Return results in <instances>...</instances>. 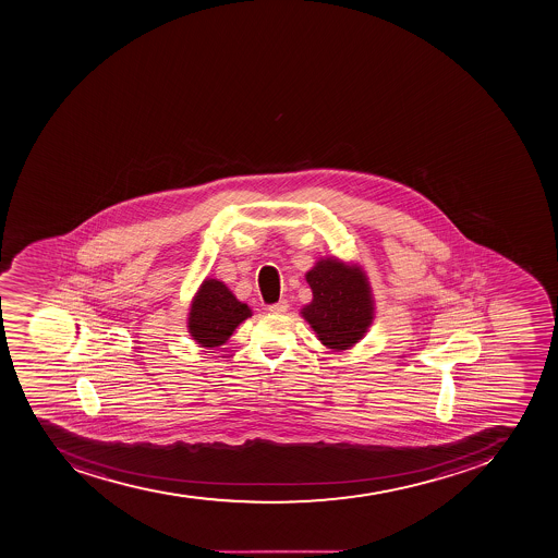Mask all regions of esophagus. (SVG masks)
<instances>
[{"mask_svg": "<svg viewBox=\"0 0 558 558\" xmlns=\"http://www.w3.org/2000/svg\"><path fill=\"white\" fill-rule=\"evenodd\" d=\"M267 311L271 312V314H286V312L289 311V301L280 300L278 303H275V305H269Z\"/></svg>", "mask_w": 558, "mask_h": 558, "instance_id": "obj_1", "label": "esophagus"}]
</instances>
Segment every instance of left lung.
<instances>
[{
	"mask_svg": "<svg viewBox=\"0 0 558 558\" xmlns=\"http://www.w3.org/2000/svg\"><path fill=\"white\" fill-rule=\"evenodd\" d=\"M312 301L301 308L326 348L342 351L361 341L375 317L369 281L359 266L320 258L305 275Z\"/></svg>",
	"mask_w": 558,
	"mask_h": 558,
	"instance_id": "8db88e82",
	"label": "left lung"
}]
</instances>
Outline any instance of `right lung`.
I'll return each mask as SVG.
<instances>
[{
  "label": "right lung",
  "mask_w": 558,
  "mask_h": 558,
  "mask_svg": "<svg viewBox=\"0 0 558 558\" xmlns=\"http://www.w3.org/2000/svg\"><path fill=\"white\" fill-rule=\"evenodd\" d=\"M247 317H252V311L246 303L233 296L222 281L207 278L191 303L189 333L203 348H216L225 344Z\"/></svg>",
  "instance_id": "right-lung-1"
}]
</instances>
